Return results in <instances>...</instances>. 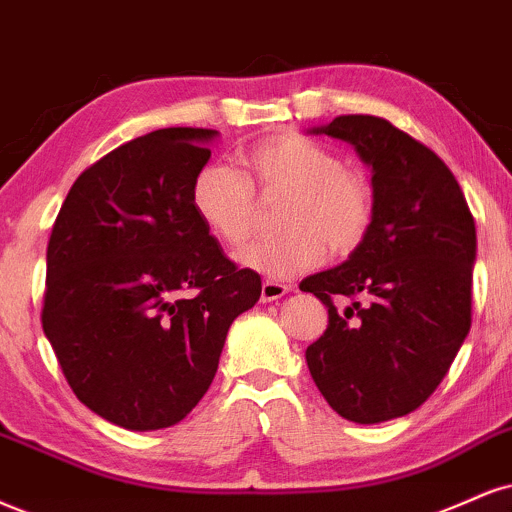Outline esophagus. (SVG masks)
<instances>
[{"instance_id": "34e87169", "label": "esophagus", "mask_w": 512, "mask_h": 512, "mask_svg": "<svg viewBox=\"0 0 512 512\" xmlns=\"http://www.w3.org/2000/svg\"><path fill=\"white\" fill-rule=\"evenodd\" d=\"M291 291V286H286V283H279V281H272V279H264L262 281V303H272V300H279Z\"/></svg>"}]
</instances>
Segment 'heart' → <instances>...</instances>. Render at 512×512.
Returning <instances> with one entry per match:
<instances>
[{
  "label": "heart",
  "instance_id": "heart-1",
  "mask_svg": "<svg viewBox=\"0 0 512 512\" xmlns=\"http://www.w3.org/2000/svg\"><path fill=\"white\" fill-rule=\"evenodd\" d=\"M243 171L205 164L190 186L197 221L226 248H240L255 224L257 195H288L281 212L286 236L264 238L238 252L243 267L272 279H291L324 262L326 250L348 257L372 231L374 188L346 159L300 133L260 140L243 155Z\"/></svg>",
  "mask_w": 512,
  "mask_h": 512
}]
</instances>
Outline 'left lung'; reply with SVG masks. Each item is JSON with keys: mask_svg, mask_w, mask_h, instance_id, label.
<instances>
[{"mask_svg": "<svg viewBox=\"0 0 512 512\" xmlns=\"http://www.w3.org/2000/svg\"><path fill=\"white\" fill-rule=\"evenodd\" d=\"M315 133L372 166L377 214L360 250L300 283L329 307L305 360L341 417L396 420L432 396L470 331L474 219L441 157L391 121L348 114Z\"/></svg>", "mask_w": 512, "mask_h": 512, "instance_id": "1", "label": "left lung"}]
</instances>
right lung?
Returning <instances> with one entry per match:
<instances>
[{"label":"right lung","mask_w":512,"mask_h":512,"mask_svg":"<svg viewBox=\"0 0 512 512\" xmlns=\"http://www.w3.org/2000/svg\"><path fill=\"white\" fill-rule=\"evenodd\" d=\"M209 128H159L73 183L47 243L42 329L83 405L133 432L181 422L229 326L260 300L190 207Z\"/></svg>","instance_id":"obj_1"}]
</instances>
